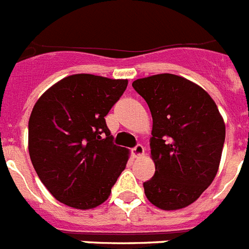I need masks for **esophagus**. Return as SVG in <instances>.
<instances>
[{"mask_svg": "<svg viewBox=\"0 0 249 249\" xmlns=\"http://www.w3.org/2000/svg\"><path fill=\"white\" fill-rule=\"evenodd\" d=\"M143 153H144V147L142 144H137L134 148H131V155L134 157L142 156Z\"/></svg>", "mask_w": 249, "mask_h": 249, "instance_id": "obj_1", "label": "esophagus"}]
</instances>
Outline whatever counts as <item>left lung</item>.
<instances>
[{
	"label": "left lung",
	"instance_id": "left-lung-1",
	"mask_svg": "<svg viewBox=\"0 0 249 249\" xmlns=\"http://www.w3.org/2000/svg\"><path fill=\"white\" fill-rule=\"evenodd\" d=\"M133 88L152 115L151 155L155 175L143 183L161 210L187 207L216 177L225 142V124L210 94L188 79L159 74L137 79Z\"/></svg>",
	"mask_w": 249,
	"mask_h": 249
}]
</instances>
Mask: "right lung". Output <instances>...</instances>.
<instances>
[{
  "instance_id": "obj_1",
  "label": "right lung",
  "mask_w": 249,
  "mask_h": 249,
  "mask_svg": "<svg viewBox=\"0 0 249 249\" xmlns=\"http://www.w3.org/2000/svg\"><path fill=\"white\" fill-rule=\"evenodd\" d=\"M128 80L75 74L40 96L29 119V155L36 173L61 203L89 210L106 201L128 162L114 144L105 116Z\"/></svg>"
}]
</instances>
